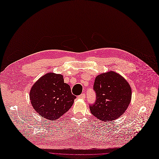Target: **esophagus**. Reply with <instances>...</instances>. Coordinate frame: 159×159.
<instances>
[{"mask_svg": "<svg viewBox=\"0 0 159 159\" xmlns=\"http://www.w3.org/2000/svg\"><path fill=\"white\" fill-rule=\"evenodd\" d=\"M79 98L84 99L86 98V94H85V93H81L80 96H79Z\"/></svg>", "mask_w": 159, "mask_h": 159, "instance_id": "obj_1", "label": "esophagus"}]
</instances>
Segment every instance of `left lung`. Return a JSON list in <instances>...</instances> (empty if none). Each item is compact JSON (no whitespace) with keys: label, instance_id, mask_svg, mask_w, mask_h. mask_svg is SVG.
<instances>
[{"label":"left lung","instance_id":"left-lung-1","mask_svg":"<svg viewBox=\"0 0 159 159\" xmlns=\"http://www.w3.org/2000/svg\"><path fill=\"white\" fill-rule=\"evenodd\" d=\"M93 90L96 93V101L90 104V112L104 122L118 119L125 112L131 100L130 85L114 71L96 76Z\"/></svg>","mask_w":159,"mask_h":159}]
</instances>
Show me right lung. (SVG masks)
<instances>
[{
    "label": "right lung",
    "instance_id": "add662e5",
    "mask_svg": "<svg viewBox=\"0 0 159 159\" xmlns=\"http://www.w3.org/2000/svg\"><path fill=\"white\" fill-rule=\"evenodd\" d=\"M31 103L40 116L56 120L71 107L76 98L70 87L64 83L61 75L47 73L40 78L31 88Z\"/></svg>",
    "mask_w": 159,
    "mask_h": 159
}]
</instances>
